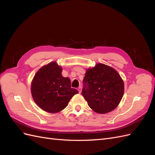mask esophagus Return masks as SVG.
Listing matches in <instances>:
<instances>
[{"instance_id": "1", "label": "esophagus", "mask_w": 155, "mask_h": 155, "mask_svg": "<svg viewBox=\"0 0 155 155\" xmlns=\"http://www.w3.org/2000/svg\"><path fill=\"white\" fill-rule=\"evenodd\" d=\"M81 88H82V87L80 86V87H78V91H79V93H81Z\"/></svg>"}]
</instances>
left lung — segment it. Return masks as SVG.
Listing matches in <instances>:
<instances>
[{
  "label": "left lung",
  "instance_id": "8db88e82",
  "mask_svg": "<svg viewBox=\"0 0 155 155\" xmlns=\"http://www.w3.org/2000/svg\"><path fill=\"white\" fill-rule=\"evenodd\" d=\"M82 94L88 106L97 113L113 110L124 93V83L118 72L111 67L97 63L87 70Z\"/></svg>",
  "mask_w": 155,
  "mask_h": 155
}]
</instances>
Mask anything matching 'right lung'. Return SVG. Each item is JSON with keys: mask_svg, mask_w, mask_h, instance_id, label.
<instances>
[{"mask_svg": "<svg viewBox=\"0 0 155 155\" xmlns=\"http://www.w3.org/2000/svg\"><path fill=\"white\" fill-rule=\"evenodd\" d=\"M63 68L55 61L42 67L31 84L33 99L39 108L49 113L63 110L78 91L71 88L68 78L62 76Z\"/></svg>", "mask_w": 155, "mask_h": 155, "instance_id": "right-lung-1", "label": "right lung"}]
</instances>
